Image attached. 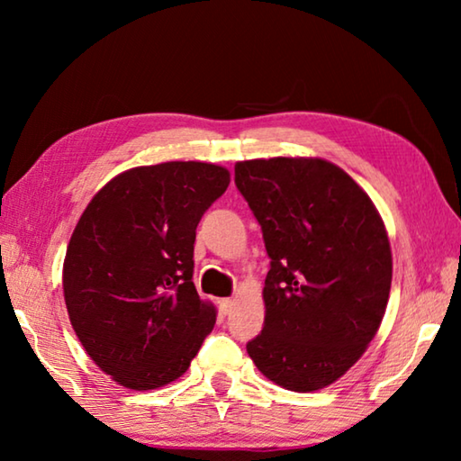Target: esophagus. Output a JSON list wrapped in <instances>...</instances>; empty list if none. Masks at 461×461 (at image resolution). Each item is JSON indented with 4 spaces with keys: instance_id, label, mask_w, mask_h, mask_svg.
Listing matches in <instances>:
<instances>
[{
    "instance_id": "1",
    "label": "esophagus",
    "mask_w": 461,
    "mask_h": 461,
    "mask_svg": "<svg viewBox=\"0 0 461 461\" xmlns=\"http://www.w3.org/2000/svg\"><path fill=\"white\" fill-rule=\"evenodd\" d=\"M233 307H236V303H233L231 299H221L220 301V311L223 315H230L231 311H233Z\"/></svg>"
}]
</instances>
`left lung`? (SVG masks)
Returning <instances> with one entry per match:
<instances>
[{
	"mask_svg": "<svg viewBox=\"0 0 461 461\" xmlns=\"http://www.w3.org/2000/svg\"><path fill=\"white\" fill-rule=\"evenodd\" d=\"M236 186L270 258L267 317L248 354L286 390L330 386L384 317L393 280L384 223L354 178L321 158L238 162Z\"/></svg>",
	"mask_w": 461,
	"mask_h": 461,
	"instance_id": "1",
	"label": "left lung"
}]
</instances>
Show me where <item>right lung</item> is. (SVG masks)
Here are the masks:
<instances>
[{
	"instance_id": "right-lung-1",
	"label": "right lung",
	"mask_w": 461,
	"mask_h": 461,
	"mask_svg": "<svg viewBox=\"0 0 461 461\" xmlns=\"http://www.w3.org/2000/svg\"><path fill=\"white\" fill-rule=\"evenodd\" d=\"M230 173L162 162L112 178L85 209L62 267L68 319L118 384L152 390L183 376L215 325L193 285L194 230Z\"/></svg>"
}]
</instances>
